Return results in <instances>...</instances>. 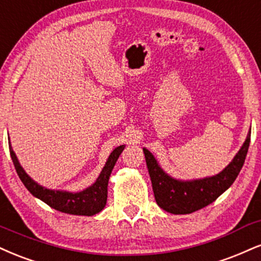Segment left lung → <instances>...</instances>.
Returning a JSON list of instances; mask_svg holds the SVG:
<instances>
[{
	"instance_id": "1",
	"label": "left lung",
	"mask_w": 261,
	"mask_h": 261,
	"mask_svg": "<svg viewBox=\"0 0 261 261\" xmlns=\"http://www.w3.org/2000/svg\"><path fill=\"white\" fill-rule=\"evenodd\" d=\"M250 143V130L243 146L232 162L214 176L182 181L171 177L161 168L154 155L143 148L155 202L171 214H191L209 205L233 184L246 161Z\"/></svg>"
}]
</instances>
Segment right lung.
<instances>
[{"label":"right lung","mask_w":261,"mask_h":261,"mask_svg":"<svg viewBox=\"0 0 261 261\" xmlns=\"http://www.w3.org/2000/svg\"><path fill=\"white\" fill-rule=\"evenodd\" d=\"M125 148V144L119 146L111 153L107 159L105 168L100 171L98 178L93 185L87 187L86 190L80 192H68V191H57L48 190V188L40 186L37 182L31 178L24 169L21 168L17 155L13 152L11 142H9V152L11 158L13 161L14 168L17 174L24 186L34 197L45 202L51 208L58 210V212L67 213L71 215H86L92 216L99 213L106 206L107 193H108V181L111 176L113 168L117 163L119 155Z\"/></svg>","instance_id":"1"}]
</instances>
